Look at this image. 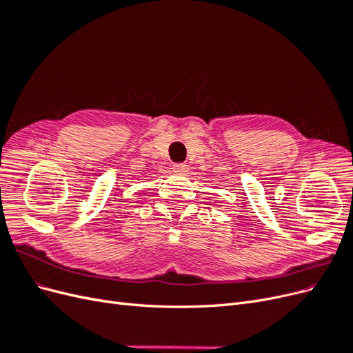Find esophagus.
Returning a JSON list of instances; mask_svg holds the SVG:
<instances>
[{
	"label": "esophagus",
	"instance_id": "34e87169",
	"mask_svg": "<svg viewBox=\"0 0 353 353\" xmlns=\"http://www.w3.org/2000/svg\"><path fill=\"white\" fill-rule=\"evenodd\" d=\"M172 169H174L175 174H185L188 170V166L185 163H175L172 166Z\"/></svg>",
	"mask_w": 353,
	"mask_h": 353
}]
</instances>
